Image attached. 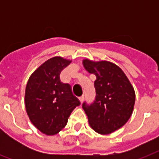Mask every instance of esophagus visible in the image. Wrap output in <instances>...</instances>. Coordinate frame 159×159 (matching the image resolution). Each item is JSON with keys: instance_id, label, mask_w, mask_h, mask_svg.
Listing matches in <instances>:
<instances>
[{"instance_id": "esophagus-1", "label": "esophagus", "mask_w": 159, "mask_h": 159, "mask_svg": "<svg viewBox=\"0 0 159 159\" xmlns=\"http://www.w3.org/2000/svg\"><path fill=\"white\" fill-rule=\"evenodd\" d=\"M79 101L80 102H81V104H82V102H83V101H84V96H82V97H80Z\"/></svg>"}]
</instances>
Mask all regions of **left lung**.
Segmentation results:
<instances>
[{
  "label": "left lung",
  "instance_id": "1",
  "mask_svg": "<svg viewBox=\"0 0 159 159\" xmlns=\"http://www.w3.org/2000/svg\"><path fill=\"white\" fill-rule=\"evenodd\" d=\"M87 72L94 74L96 99L92 104L84 102L90 126L101 134H109L125 125L130 118L135 102L134 87L124 72L108 61L83 60Z\"/></svg>",
  "mask_w": 159,
  "mask_h": 159
}]
</instances>
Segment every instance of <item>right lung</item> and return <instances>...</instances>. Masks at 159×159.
<instances>
[{
  "label": "right lung",
  "mask_w": 159,
  "mask_h": 159,
  "mask_svg": "<svg viewBox=\"0 0 159 159\" xmlns=\"http://www.w3.org/2000/svg\"><path fill=\"white\" fill-rule=\"evenodd\" d=\"M71 61L53 57L33 72L25 88L26 112L34 125L47 135H54L67 125L79 100L69 84L60 81V73Z\"/></svg>",
  "instance_id": "right-lung-1"
}]
</instances>
